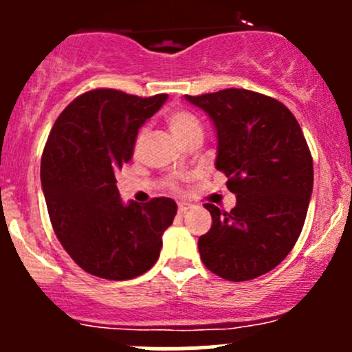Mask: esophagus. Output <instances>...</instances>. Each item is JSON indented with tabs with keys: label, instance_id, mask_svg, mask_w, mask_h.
Here are the masks:
<instances>
[{
	"label": "esophagus",
	"instance_id": "34e87169",
	"mask_svg": "<svg viewBox=\"0 0 352 352\" xmlns=\"http://www.w3.org/2000/svg\"><path fill=\"white\" fill-rule=\"evenodd\" d=\"M189 211V206L187 204H179V214H186Z\"/></svg>",
	"mask_w": 352,
	"mask_h": 352
}]
</instances>
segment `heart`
Returning a JSON list of instances; mask_svg holds the SVG:
<instances>
[{
	"mask_svg": "<svg viewBox=\"0 0 352 352\" xmlns=\"http://www.w3.org/2000/svg\"><path fill=\"white\" fill-rule=\"evenodd\" d=\"M166 124H168V127L172 129V133L175 134V138L180 143H182L184 140H187L190 134L202 133L201 122L197 120V117L192 116L190 112H187V110H173V112H170L168 116H166ZM144 136H146V131L141 129L140 133H138L136 141H134V148H136V150L144 141Z\"/></svg>",
	"mask_w": 352,
	"mask_h": 352,
	"instance_id": "heart-1",
	"label": "heart"
}]
</instances>
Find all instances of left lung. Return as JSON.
Instances as JSON below:
<instances>
[{
    "instance_id": "left-lung-1",
    "label": "left lung",
    "mask_w": 352,
    "mask_h": 352,
    "mask_svg": "<svg viewBox=\"0 0 352 352\" xmlns=\"http://www.w3.org/2000/svg\"><path fill=\"white\" fill-rule=\"evenodd\" d=\"M186 100L202 109L218 136L216 168L236 196L232 211L206 204L212 225L199 239L201 261L228 281L272 271L300 236L314 189V160L285 104L243 88Z\"/></svg>"
}]
</instances>
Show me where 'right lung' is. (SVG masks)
Listing matches in <instances>:
<instances>
[{
  "label": "right lung",
  "mask_w": 352,
  "mask_h": 352,
  "mask_svg": "<svg viewBox=\"0 0 352 352\" xmlns=\"http://www.w3.org/2000/svg\"><path fill=\"white\" fill-rule=\"evenodd\" d=\"M166 98L98 88L74 98L52 126L42 153V190L56 236L88 274L126 281L158 261L175 201L124 204L116 172L133 158L138 131Z\"/></svg>",
  "instance_id": "obj_1"
}]
</instances>
